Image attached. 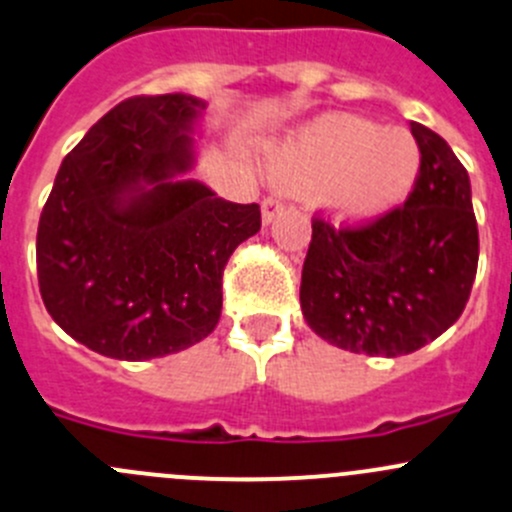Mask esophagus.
Returning <instances> with one entry per match:
<instances>
[{
	"label": "esophagus",
	"instance_id": "34e87169",
	"mask_svg": "<svg viewBox=\"0 0 512 512\" xmlns=\"http://www.w3.org/2000/svg\"><path fill=\"white\" fill-rule=\"evenodd\" d=\"M282 207H285V202H282L280 197H277V195H267L265 200H262V220L272 222L277 215H280Z\"/></svg>",
	"mask_w": 512,
	"mask_h": 512
}]
</instances>
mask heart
<instances>
[{
	"label": "heart",
	"instance_id": "heart-1",
	"mask_svg": "<svg viewBox=\"0 0 512 512\" xmlns=\"http://www.w3.org/2000/svg\"><path fill=\"white\" fill-rule=\"evenodd\" d=\"M280 180L315 190L347 220H370L408 197L420 172L418 142L405 130L352 114L317 119L280 150Z\"/></svg>",
	"mask_w": 512,
	"mask_h": 512
}]
</instances>
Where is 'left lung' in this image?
Masks as SVG:
<instances>
[{
  "label": "left lung",
  "mask_w": 512,
  "mask_h": 512,
  "mask_svg": "<svg viewBox=\"0 0 512 512\" xmlns=\"http://www.w3.org/2000/svg\"><path fill=\"white\" fill-rule=\"evenodd\" d=\"M410 132L420 172L403 205L357 225L312 217L302 315L342 350H420L463 315L473 290L480 242L468 170L433 130L410 122Z\"/></svg>",
  "instance_id": "8db88e82"
}]
</instances>
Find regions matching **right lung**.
Listing matches in <instances>:
<instances>
[{
	"mask_svg": "<svg viewBox=\"0 0 512 512\" xmlns=\"http://www.w3.org/2000/svg\"><path fill=\"white\" fill-rule=\"evenodd\" d=\"M200 109L190 94L124 99L59 167L39 217V292L52 320L99 355L152 360L205 340L227 260L260 230L255 202L175 180Z\"/></svg>",
	"mask_w": 512,
	"mask_h": 512,
	"instance_id": "add662e5",
	"label": "right lung"
}]
</instances>
